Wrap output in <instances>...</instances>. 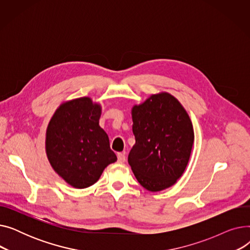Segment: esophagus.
I'll return each instance as SVG.
<instances>
[{"label": "esophagus", "mask_w": 250, "mask_h": 250, "mask_svg": "<svg viewBox=\"0 0 250 250\" xmlns=\"http://www.w3.org/2000/svg\"><path fill=\"white\" fill-rule=\"evenodd\" d=\"M117 161L120 163H124L125 161V156L124 153H118L117 154Z\"/></svg>", "instance_id": "esophagus-1"}]
</instances>
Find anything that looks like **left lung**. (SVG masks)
I'll list each match as a JSON object with an SVG mask.
<instances>
[{
  "mask_svg": "<svg viewBox=\"0 0 250 250\" xmlns=\"http://www.w3.org/2000/svg\"><path fill=\"white\" fill-rule=\"evenodd\" d=\"M136 144L128 164L149 191H161L177 182L188 164L194 133L188 113L168 92L152 94L132 107Z\"/></svg>",
  "mask_w": 250,
  "mask_h": 250,
  "instance_id": "8db88e82",
  "label": "left lung"
}]
</instances>
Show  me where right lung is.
Listing matches in <instances>:
<instances>
[{
    "instance_id": "obj_1",
    "label": "right lung",
    "mask_w": 250,
    "mask_h": 250,
    "mask_svg": "<svg viewBox=\"0 0 250 250\" xmlns=\"http://www.w3.org/2000/svg\"><path fill=\"white\" fill-rule=\"evenodd\" d=\"M101 104L90 97L63 101L51 116L45 133V153L55 172L69 186L86 188L117 158L99 125Z\"/></svg>"
}]
</instances>
